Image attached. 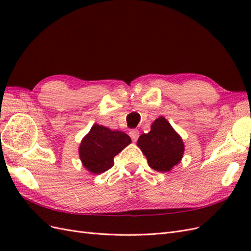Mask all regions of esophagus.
<instances>
[{"label": "esophagus", "mask_w": 251, "mask_h": 251, "mask_svg": "<svg viewBox=\"0 0 251 251\" xmlns=\"http://www.w3.org/2000/svg\"><path fill=\"white\" fill-rule=\"evenodd\" d=\"M128 134H130L133 141H136V140L138 139V137H139V131L136 130V128H133V130H131L130 132H128Z\"/></svg>", "instance_id": "esophagus-1"}]
</instances>
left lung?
<instances>
[{
    "label": "left lung",
    "mask_w": 251,
    "mask_h": 251,
    "mask_svg": "<svg viewBox=\"0 0 251 251\" xmlns=\"http://www.w3.org/2000/svg\"><path fill=\"white\" fill-rule=\"evenodd\" d=\"M137 146L147 157L149 165L158 172H169L184 153V143L164 117L157 118L148 134H142Z\"/></svg>",
    "instance_id": "obj_1"
}]
</instances>
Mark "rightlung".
<instances>
[{
    "mask_svg": "<svg viewBox=\"0 0 251 251\" xmlns=\"http://www.w3.org/2000/svg\"><path fill=\"white\" fill-rule=\"evenodd\" d=\"M130 136L94 125L79 146V158L90 173L98 175L114 165V157L131 143Z\"/></svg>",
    "mask_w": 251,
    "mask_h": 251,
    "instance_id": "obj_1",
    "label": "right lung"
}]
</instances>
